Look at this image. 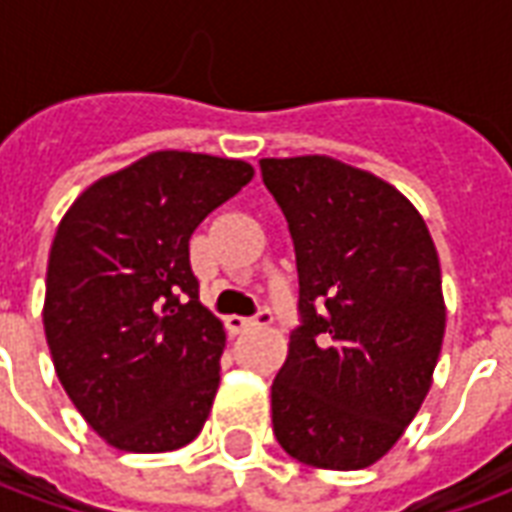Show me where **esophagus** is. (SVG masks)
<instances>
[{
	"label": "esophagus",
	"instance_id": "34e87169",
	"mask_svg": "<svg viewBox=\"0 0 512 512\" xmlns=\"http://www.w3.org/2000/svg\"><path fill=\"white\" fill-rule=\"evenodd\" d=\"M271 323V312H260L257 318H241V315H230L227 318V329L233 334H241L246 329H252V326H266Z\"/></svg>",
	"mask_w": 512,
	"mask_h": 512
}]
</instances>
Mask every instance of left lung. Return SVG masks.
Returning <instances> with one entry per match:
<instances>
[{
    "label": "left lung",
    "mask_w": 512,
    "mask_h": 512,
    "mask_svg": "<svg viewBox=\"0 0 512 512\" xmlns=\"http://www.w3.org/2000/svg\"><path fill=\"white\" fill-rule=\"evenodd\" d=\"M288 219L301 326L271 384L290 458L354 472L392 450L433 384L447 307L428 224L400 191L332 156L260 158Z\"/></svg>",
    "instance_id": "left-lung-1"
}]
</instances>
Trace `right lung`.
<instances>
[{
	"mask_svg": "<svg viewBox=\"0 0 512 512\" xmlns=\"http://www.w3.org/2000/svg\"><path fill=\"white\" fill-rule=\"evenodd\" d=\"M252 175L241 158L156 150L90 183L62 216L43 329L62 389L109 447L169 452L200 436L224 326L200 301L189 238Z\"/></svg>",
	"mask_w": 512,
	"mask_h": 512,
	"instance_id": "1",
	"label": "right lung"
}]
</instances>
